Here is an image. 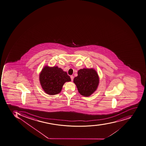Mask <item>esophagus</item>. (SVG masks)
Returning <instances> with one entry per match:
<instances>
[{
	"label": "esophagus",
	"instance_id": "1",
	"mask_svg": "<svg viewBox=\"0 0 146 146\" xmlns=\"http://www.w3.org/2000/svg\"><path fill=\"white\" fill-rule=\"evenodd\" d=\"M70 78H71V81H73L74 79V76H70Z\"/></svg>",
	"mask_w": 146,
	"mask_h": 146
}]
</instances>
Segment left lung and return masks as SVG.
Listing matches in <instances>:
<instances>
[{"instance_id":"8db88e82","label":"left lung","mask_w":146,"mask_h":146,"mask_svg":"<svg viewBox=\"0 0 146 146\" xmlns=\"http://www.w3.org/2000/svg\"><path fill=\"white\" fill-rule=\"evenodd\" d=\"M99 79L96 70L93 69H80L78 76L74 79L78 92L85 96H89L96 91Z\"/></svg>"}]
</instances>
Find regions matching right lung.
<instances>
[{
	"label": "right lung",
	"mask_w": 146,
	"mask_h": 146,
	"mask_svg": "<svg viewBox=\"0 0 146 146\" xmlns=\"http://www.w3.org/2000/svg\"><path fill=\"white\" fill-rule=\"evenodd\" d=\"M40 80L43 90L47 94L54 95L61 92L66 82L71 80L66 72L57 66L44 67L40 75Z\"/></svg>",
	"instance_id": "obj_1"
}]
</instances>
